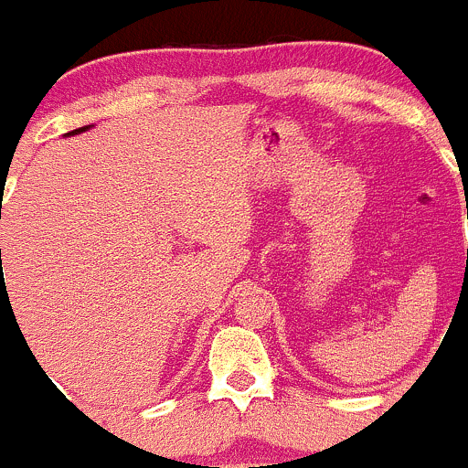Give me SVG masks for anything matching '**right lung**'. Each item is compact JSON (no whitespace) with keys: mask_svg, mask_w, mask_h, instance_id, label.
Returning <instances> with one entry per match:
<instances>
[{"mask_svg":"<svg viewBox=\"0 0 468 468\" xmlns=\"http://www.w3.org/2000/svg\"><path fill=\"white\" fill-rule=\"evenodd\" d=\"M86 129H88V127H79V129H75V132L68 133V136H72V133H79V132H86ZM0 252H2V250H0Z\"/></svg>","mask_w":468,"mask_h":468,"instance_id":"obj_1","label":"right lung"}]
</instances>
